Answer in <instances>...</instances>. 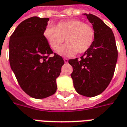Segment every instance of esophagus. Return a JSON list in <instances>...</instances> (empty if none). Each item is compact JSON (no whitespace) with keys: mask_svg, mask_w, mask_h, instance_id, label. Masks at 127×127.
I'll use <instances>...</instances> for the list:
<instances>
[{"mask_svg":"<svg viewBox=\"0 0 127 127\" xmlns=\"http://www.w3.org/2000/svg\"><path fill=\"white\" fill-rule=\"evenodd\" d=\"M64 63H67L68 60L67 58H64Z\"/></svg>","mask_w":127,"mask_h":127,"instance_id":"obj_1","label":"esophagus"}]
</instances>
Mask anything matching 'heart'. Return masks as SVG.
Here are the masks:
<instances>
[{
    "instance_id": "1",
    "label": "heart",
    "mask_w": 127,
    "mask_h": 127,
    "mask_svg": "<svg viewBox=\"0 0 127 127\" xmlns=\"http://www.w3.org/2000/svg\"><path fill=\"white\" fill-rule=\"evenodd\" d=\"M43 36L50 48L57 50L64 42H67L59 50L58 54L63 56H73L77 52L85 53L93 44L95 36L91 26L79 20L60 22L56 27L48 26Z\"/></svg>"
}]
</instances>
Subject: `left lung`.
Masks as SVG:
<instances>
[{
	"mask_svg": "<svg viewBox=\"0 0 127 127\" xmlns=\"http://www.w3.org/2000/svg\"><path fill=\"white\" fill-rule=\"evenodd\" d=\"M93 25V44L80 59L69 60L73 67L71 77L77 93L86 97L96 96L105 90L111 81L117 61V49L112 29L99 17L83 14Z\"/></svg>",
	"mask_w": 127,
	"mask_h": 127,
	"instance_id": "8db88e82",
	"label": "left lung"
}]
</instances>
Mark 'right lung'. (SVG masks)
<instances>
[{"mask_svg":"<svg viewBox=\"0 0 127 127\" xmlns=\"http://www.w3.org/2000/svg\"><path fill=\"white\" fill-rule=\"evenodd\" d=\"M49 18L32 17L22 22L11 35L9 60L20 87L33 98L43 99L54 94L56 79L64 62L53 57L43 36Z\"/></svg>","mask_w":127,"mask_h":127,"instance_id":"right-lung-1","label":"right lung"}]
</instances>
